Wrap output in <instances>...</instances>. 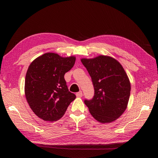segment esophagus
<instances>
[{
  "instance_id": "obj_1",
  "label": "esophagus",
  "mask_w": 158,
  "mask_h": 158,
  "mask_svg": "<svg viewBox=\"0 0 158 158\" xmlns=\"http://www.w3.org/2000/svg\"><path fill=\"white\" fill-rule=\"evenodd\" d=\"M82 91H80V92H77L76 94V97L77 98H81L82 96Z\"/></svg>"
}]
</instances>
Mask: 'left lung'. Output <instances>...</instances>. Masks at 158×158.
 Returning <instances> with one entry per match:
<instances>
[{
	"instance_id": "obj_1",
	"label": "left lung",
	"mask_w": 158,
	"mask_h": 158,
	"mask_svg": "<svg viewBox=\"0 0 158 158\" xmlns=\"http://www.w3.org/2000/svg\"><path fill=\"white\" fill-rule=\"evenodd\" d=\"M92 78L94 95L84 100L93 117L102 123L115 121L127 107L131 83L122 65L113 57L81 59Z\"/></svg>"
}]
</instances>
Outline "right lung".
<instances>
[{"label":"right lung","instance_id":"obj_1","mask_svg":"<svg viewBox=\"0 0 158 158\" xmlns=\"http://www.w3.org/2000/svg\"><path fill=\"white\" fill-rule=\"evenodd\" d=\"M75 60L74 56L62 57L47 52L36 58L28 67L26 98L33 113L43 120H59L75 99V94L69 92L64 78Z\"/></svg>","mask_w":158,"mask_h":158}]
</instances>
